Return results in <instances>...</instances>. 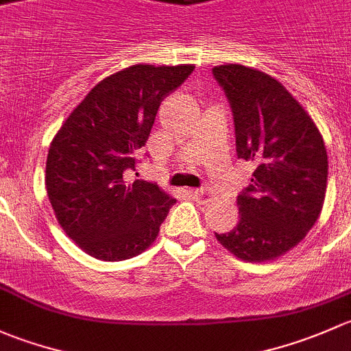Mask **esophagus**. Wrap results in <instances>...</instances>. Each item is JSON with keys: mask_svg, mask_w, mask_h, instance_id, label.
Returning a JSON list of instances; mask_svg holds the SVG:
<instances>
[{"mask_svg": "<svg viewBox=\"0 0 351 351\" xmlns=\"http://www.w3.org/2000/svg\"><path fill=\"white\" fill-rule=\"evenodd\" d=\"M191 196H193L196 201L202 202V204H208V202H211V199H213V194L206 189L191 191Z\"/></svg>", "mask_w": 351, "mask_h": 351, "instance_id": "34e87169", "label": "esophagus"}]
</instances>
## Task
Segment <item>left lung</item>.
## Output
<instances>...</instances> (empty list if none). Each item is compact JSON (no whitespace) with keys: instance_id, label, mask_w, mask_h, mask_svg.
<instances>
[{"instance_id":"8db88e82","label":"left lung","mask_w":351,"mask_h":351,"mask_svg":"<svg viewBox=\"0 0 351 351\" xmlns=\"http://www.w3.org/2000/svg\"><path fill=\"white\" fill-rule=\"evenodd\" d=\"M231 104L237 155L255 164L238 196L240 221L216 240L245 262H270L301 243L324 204L328 154L308 111L272 75L226 64L213 69Z\"/></svg>"}]
</instances>
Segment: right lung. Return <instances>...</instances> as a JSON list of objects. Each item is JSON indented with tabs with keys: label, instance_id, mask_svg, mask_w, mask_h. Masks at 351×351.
<instances>
[{
	"label": "right lung",
	"instance_id": "1",
	"mask_svg": "<svg viewBox=\"0 0 351 351\" xmlns=\"http://www.w3.org/2000/svg\"><path fill=\"white\" fill-rule=\"evenodd\" d=\"M193 64H136L97 82L50 143L45 187L66 234L88 255L120 262L157 240L176 199L157 184L128 180L158 106Z\"/></svg>",
	"mask_w": 351,
	"mask_h": 351
}]
</instances>
